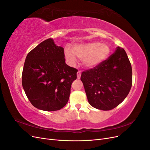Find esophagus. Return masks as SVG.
Returning a JSON list of instances; mask_svg holds the SVG:
<instances>
[{"label": "esophagus", "mask_w": 150, "mask_h": 150, "mask_svg": "<svg viewBox=\"0 0 150 150\" xmlns=\"http://www.w3.org/2000/svg\"><path fill=\"white\" fill-rule=\"evenodd\" d=\"M81 75V72L80 71H78V72H77V78H78V79H80Z\"/></svg>", "instance_id": "1"}]
</instances>
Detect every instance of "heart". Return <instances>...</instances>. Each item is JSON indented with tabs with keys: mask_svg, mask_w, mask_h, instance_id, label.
Masks as SVG:
<instances>
[{
	"mask_svg": "<svg viewBox=\"0 0 150 150\" xmlns=\"http://www.w3.org/2000/svg\"><path fill=\"white\" fill-rule=\"evenodd\" d=\"M111 48L108 44L100 42H90L77 44L72 49H65L64 55L68 63L74 65L77 57L83 60L84 66L93 68L101 64L108 57Z\"/></svg>",
	"mask_w": 150,
	"mask_h": 150,
	"instance_id": "heart-1",
	"label": "heart"
}]
</instances>
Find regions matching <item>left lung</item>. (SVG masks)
Segmentation results:
<instances>
[{
  "instance_id": "left-lung-1",
  "label": "left lung",
  "mask_w": 150,
  "mask_h": 150,
  "mask_svg": "<svg viewBox=\"0 0 150 150\" xmlns=\"http://www.w3.org/2000/svg\"><path fill=\"white\" fill-rule=\"evenodd\" d=\"M81 80L91 106L103 111L118 106L132 86V68L124 49L116 47L101 64L83 72Z\"/></svg>"
}]
</instances>
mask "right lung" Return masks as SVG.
I'll list each match as a JSON object with an SVG mask.
<instances>
[{
	"label": "right lung",
	"mask_w": 150,
	"mask_h": 150,
	"mask_svg": "<svg viewBox=\"0 0 150 150\" xmlns=\"http://www.w3.org/2000/svg\"><path fill=\"white\" fill-rule=\"evenodd\" d=\"M64 48L47 39L25 58L22 84L27 97L36 108L59 110L67 104L78 70L65 62Z\"/></svg>",
	"instance_id": "add662e5"
}]
</instances>
